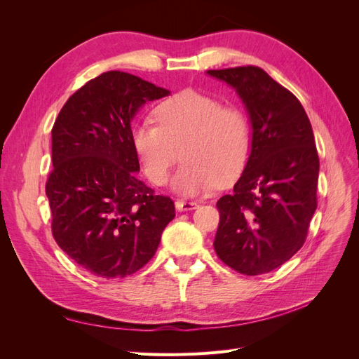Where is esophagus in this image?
Wrapping results in <instances>:
<instances>
[{
	"label": "esophagus",
	"mask_w": 359,
	"mask_h": 359,
	"mask_svg": "<svg viewBox=\"0 0 359 359\" xmlns=\"http://www.w3.org/2000/svg\"><path fill=\"white\" fill-rule=\"evenodd\" d=\"M196 202H187V201H177L175 202V208L182 212V211H190V210H196L198 208Z\"/></svg>",
	"instance_id": "34e87169"
}]
</instances>
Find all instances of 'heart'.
<instances>
[{
    "label": "heart",
    "mask_w": 359,
    "mask_h": 359,
    "mask_svg": "<svg viewBox=\"0 0 359 359\" xmlns=\"http://www.w3.org/2000/svg\"><path fill=\"white\" fill-rule=\"evenodd\" d=\"M157 123L144 119L132 130V144L145 175L165 186L178 161L184 165L173 180V190L194 198L232 182L244 170L252 137L247 116L233 106H222L212 95L182 90L161 102Z\"/></svg>",
    "instance_id": "b5f03b06"
}]
</instances>
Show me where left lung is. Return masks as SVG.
I'll return each mask as SVG.
<instances>
[{
	"label": "left lung",
	"instance_id": "1",
	"mask_svg": "<svg viewBox=\"0 0 359 359\" xmlns=\"http://www.w3.org/2000/svg\"><path fill=\"white\" fill-rule=\"evenodd\" d=\"M240 97L252 126L247 165L233 193L217 202L214 250L245 276L283 265L306 241L318 208L319 157L299 100L259 67L208 70Z\"/></svg>",
	"mask_w": 359,
	"mask_h": 359
}]
</instances>
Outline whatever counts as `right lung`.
I'll list each match as a JSON object with an SVG mask.
<instances>
[{
  "mask_svg": "<svg viewBox=\"0 0 359 359\" xmlns=\"http://www.w3.org/2000/svg\"><path fill=\"white\" fill-rule=\"evenodd\" d=\"M169 94L135 74L106 72L76 91L53 124L52 233L97 277L121 278L148 264L175 217L172 199L137 180L132 144L140 107Z\"/></svg>",
  "mask_w": 359,
  "mask_h": 359,
  "instance_id": "right-lung-1",
  "label": "right lung"
}]
</instances>
